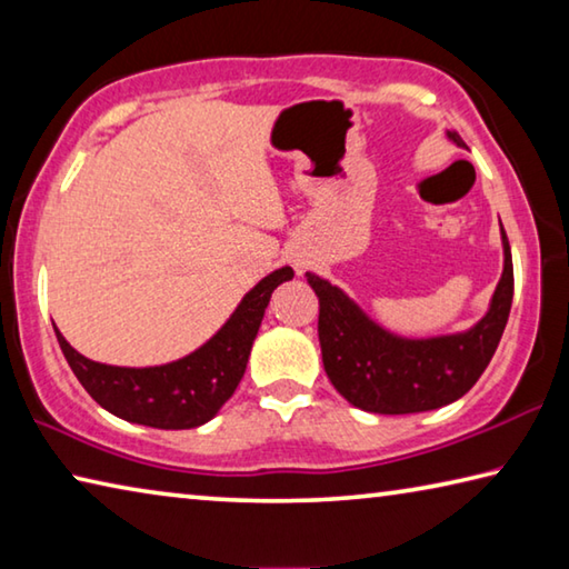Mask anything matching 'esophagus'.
<instances>
[{"instance_id": "esophagus-1", "label": "esophagus", "mask_w": 569, "mask_h": 569, "mask_svg": "<svg viewBox=\"0 0 569 569\" xmlns=\"http://www.w3.org/2000/svg\"><path fill=\"white\" fill-rule=\"evenodd\" d=\"M288 263H291V266L296 268V273H298V276H301V273L306 271V266H308V263H306V258H303L301 253H291V256H288Z\"/></svg>"}]
</instances>
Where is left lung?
Wrapping results in <instances>:
<instances>
[{
  "instance_id": "8db88e82",
  "label": "left lung",
  "mask_w": 569,
  "mask_h": 569,
  "mask_svg": "<svg viewBox=\"0 0 569 569\" xmlns=\"http://www.w3.org/2000/svg\"><path fill=\"white\" fill-rule=\"evenodd\" d=\"M451 142L465 148L457 132ZM502 228V223H499ZM505 268L487 313L467 331L407 339L383 329L339 286L306 273L319 296L323 369L341 397L371 413H417L457 401L492 361L515 293L512 250L502 228Z\"/></svg>"
}]
</instances>
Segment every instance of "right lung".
I'll return each instance as SVG.
<instances>
[{"instance_id": "1", "label": "right lung", "mask_w": 569, "mask_h": 569, "mask_svg": "<svg viewBox=\"0 0 569 569\" xmlns=\"http://www.w3.org/2000/svg\"><path fill=\"white\" fill-rule=\"evenodd\" d=\"M291 278L288 266L261 278L200 349L170 363L142 369L100 363L74 351L57 326L54 333L74 377L102 409L142 427L196 429L233 397L271 293Z\"/></svg>"}]
</instances>
